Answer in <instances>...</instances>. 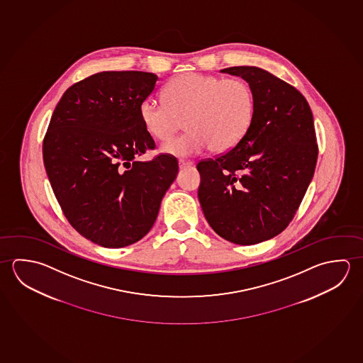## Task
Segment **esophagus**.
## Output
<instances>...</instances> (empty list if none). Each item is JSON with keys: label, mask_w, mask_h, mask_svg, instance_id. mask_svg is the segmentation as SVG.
<instances>
[{"label": "esophagus", "mask_w": 363, "mask_h": 363, "mask_svg": "<svg viewBox=\"0 0 363 363\" xmlns=\"http://www.w3.org/2000/svg\"><path fill=\"white\" fill-rule=\"evenodd\" d=\"M193 165L191 161L179 160V169H185V167H189Z\"/></svg>", "instance_id": "obj_1"}]
</instances>
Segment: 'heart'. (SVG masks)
<instances>
[{
    "mask_svg": "<svg viewBox=\"0 0 363 363\" xmlns=\"http://www.w3.org/2000/svg\"><path fill=\"white\" fill-rule=\"evenodd\" d=\"M161 103L145 99L140 118L148 135L166 141L185 124V135L162 145L175 156L202 154L215 147L225 152L235 147L250 128L255 101L252 87L242 79L188 72L172 79Z\"/></svg>",
    "mask_w": 363,
    "mask_h": 363,
    "instance_id": "b5f03b06",
    "label": "heart"
}]
</instances>
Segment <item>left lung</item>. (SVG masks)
I'll use <instances>...</instances> for the list:
<instances>
[{"label": "left lung", "instance_id": "obj_1", "mask_svg": "<svg viewBox=\"0 0 363 363\" xmlns=\"http://www.w3.org/2000/svg\"><path fill=\"white\" fill-rule=\"evenodd\" d=\"M221 72L250 85L254 119L235 147L198 162V199L216 234L254 245L289 226L308 191L318 160L313 113L301 92L265 69Z\"/></svg>", "mask_w": 363, "mask_h": 363}]
</instances>
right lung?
<instances>
[{
  "label": "right lung",
  "instance_id": "right-lung-1",
  "mask_svg": "<svg viewBox=\"0 0 363 363\" xmlns=\"http://www.w3.org/2000/svg\"><path fill=\"white\" fill-rule=\"evenodd\" d=\"M159 77L105 71L68 87L50 118L43 160L55 198L71 226L104 247L135 244L154 226L178 174L172 155L137 159L155 142L140 105Z\"/></svg>",
  "mask_w": 363,
  "mask_h": 363
}]
</instances>
